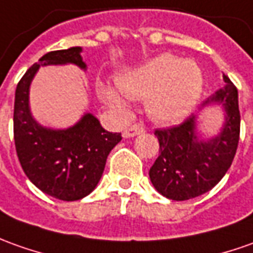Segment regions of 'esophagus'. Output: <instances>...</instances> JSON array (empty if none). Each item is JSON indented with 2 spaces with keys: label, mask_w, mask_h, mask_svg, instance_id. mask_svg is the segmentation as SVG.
<instances>
[{
  "label": "esophagus",
  "mask_w": 253,
  "mask_h": 253,
  "mask_svg": "<svg viewBox=\"0 0 253 253\" xmlns=\"http://www.w3.org/2000/svg\"><path fill=\"white\" fill-rule=\"evenodd\" d=\"M145 131V127L142 126V125H138V123H135L133 126L127 127L123 130V137H126V138H130V137H134V135H137V134H141Z\"/></svg>",
  "instance_id": "obj_1"
}]
</instances>
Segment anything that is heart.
Masks as SVG:
<instances>
[{"label": "heart", "instance_id": "heart-1", "mask_svg": "<svg viewBox=\"0 0 253 253\" xmlns=\"http://www.w3.org/2000/svg\"><path fill=\"white\" fill-rule=\"evenodd\" d=\"M202 88L204 75L195 62L162 54L120 77L118 88L102 85L101 94L115 108H126V97L147 98L149 116L159 123L173 125L191 113Z\"/></svg>", "mask_w": 253, "mask_h": 253}]
</instances>
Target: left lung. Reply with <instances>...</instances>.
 <instances>
[{"instance_id":"obj_1","label":"left lung","mask_w":253,"mask_h":253,"mask_svg":"<svg viewBox=\"0 0 253 253\" xmlns=\"http://www.w3.org/2000/svg\"><path fill=\"white\" fill-rule=\"evenodd\" d=\"M224 87L204 101V106L220 105L224 125L216 137L202 140L197 134V115L178 126L155 130L159 156L149 169L156 191L173 201L195 198L220 181L230 169L240 140L238 92L227 76Z\"/></svg>"}]
</instances>
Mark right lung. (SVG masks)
Segmentation results:
<instances>
[{
    "label": "right lung",
    "mask_w": 253,
    "mask_h": 253,
    "mask_svg": "<svg viewBox=\"0 0 253 253\" xmlns=\"http://www.w3.org/2000/svg\"><path fill=\"white\" fill-rule=\"evenodd\" d=\"M82 51V47H72L41 56L20 79L15 92L13 137L19 162L33 184L61 201L87 197L101 180L109 152L122 140L120 133L106 131L91 113L65 130L41 126L32 116L29 90L37 70L65 63L85 70Z\"/></svg>",
    "instance_id": "1"
}]
</instances>
